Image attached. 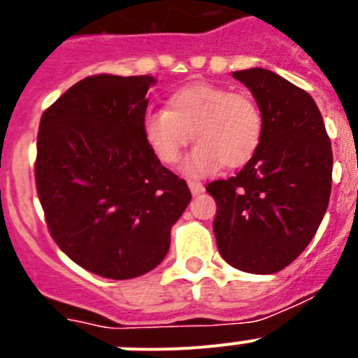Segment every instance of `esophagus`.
Returning a JSON list of instances; mask_svg holds the SVG:
<instances>
[{
  "label": "esophagus",
  "instance_id": "34e87169",
  "mask_svg": "<svg viewBox=\"0 0 358 358\" xmlns=\"http://www.w3.org/2000/svg\"><path fill=\"white\" fill-rule=\"evenodd\" d=\"M188 186H189V189H192V194H194V195H199V194H202V192H204V185H202L201 181H192V179H189Z\"/></svg>",
  "mask_w": 358,
  "mask_h": 358
}]
</instances>
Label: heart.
I'll list each match as a JSON object with an SVG mask.
<instances>
[{"label":"heart","instance_id":"1","mask_svg":"<svg viewBox=\"0 0 358 358\" xmlns=\"http://www.w3.org/2000/svg\"><path fill=\"white\" fill-rule=\"evenodd\" d=\"M264 116L251 96L229 87L197 82L173 91L166 110H148L143 136L164 164H176L189 140L197 147L185 161L186 176L202 177L220 166L238 169L258 150Z\"/></svg>","mask_w":358,"mask_h":358}]
</instances>
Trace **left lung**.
I'll return each mask as SVG.
<instances>
[{
	"label": "left lung",
	"mask_w": 358,
	"mask_h": 358,
	"mask_svg": "<svg viewBox=\"0 0 358 358\" xmlns=\"http://www.w3.org/2000/svg\"><path fill=\"white\" fill-rule=\"evenodd\" d=\"M255 96L264 134L248 164L206 186L218 252L235 268L273 274L314 238L331 192L330 138L314 98L264 68L233 73Z\"/></svg>",
	"instance_id": "1"
}]
</instances>
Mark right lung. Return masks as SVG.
<instances>
[{
    "mask_svg": "<svg viewBox=\"0 0 358 358\" xmlns=\"http://www.w3.org/2000/svg\"><path fill=\"white\" fill-rule=\"evenodd\" d=\"M148 75H93L43 113L36 185L62 252L90 273L131 280L163 262L192 201L143 136Z\"/></svg>",
    "mask_w": 358,
    "mask_h": 358,
    "instance_id": "add662e5",
    "label": "right lung"
}]
</instances>
